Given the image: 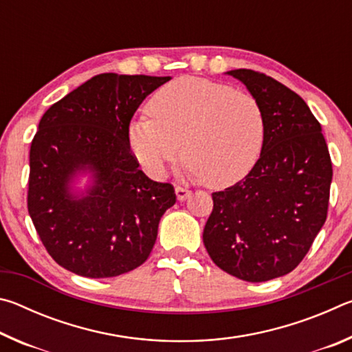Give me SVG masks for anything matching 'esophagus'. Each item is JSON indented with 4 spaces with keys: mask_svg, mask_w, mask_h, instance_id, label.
<instances>
[{
    "mask_svg": "<svg viewBox=\"0 0 352 352\" xmlns=\"http://www.w3.org/2000/svg\"><path fill=\"white\" fill-rule=\"evenodd\" d=\"M175 194H177V199L183 201V200H186L189 197L190 190L186 189V188H182V186H175Z\"/></svg>",
    "mask_w": 352,
    "mask_h": 352,
    "instance_id": "esophagus-1",
    "label": "esophagus"
}]
</instances>
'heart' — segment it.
<instances>
[{
	"label": "heart",
	"mask_w": 352,
	"mask_h": 352,
	"mask_svg": "<svg viewBox=\"0 0 352 352\" xmlns=\"http://www.w3.org/2000/svg\"><path fill=\"white\" fill-rule=\"evenodd\" d=\"M129 126V146L148 174L162 177L182 155L211 188H226L254 168L265 141V115L254 96L228 83L180 77L153 94Z\"/></svg>",
	"instance_id": "b5f03b06"
}]
</instances>
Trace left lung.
<instances>
[{
	"mask_svg": "<svg viewBox=\"0 0 352 352\" xmlns=\"http://www.w3.org/2000/svg\"><path fill=\"white\" fill-rule=\"evenodd\" d=\"M225 74L259 100L267 132L248 175L212 192L204 243L223 272L264 283L294 270L324 225L332 163L320 122L295 91L253 69Z\"/></svg>",
	"mask_w": 352,
	"mask_h": 352,
	"instance_id": "1",
	"label": "left lung"
}]
</instances>
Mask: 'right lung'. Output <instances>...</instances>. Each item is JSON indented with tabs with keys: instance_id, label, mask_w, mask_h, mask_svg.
<instances>
[{
	"instance_id": "right-lung-1",
	"label": "right lung",
	"mask_w": 352,
	"mask_h": 352,
	"mask_svg": "<svg viewBox=\"0 0 352 352\" xmlns=\"http://www.w3.org/2000/svg\"><path fill=\"white\" fill-rule=\"evenodd\" d=\"M170 77L104 73L40 119L29 152L28 211L47 253L85 278L140 267L175 204L172 184L138 168L129 126L142 100ZM87 177L83 188L76 186Z\"/></svg>"
}]
</instances>
